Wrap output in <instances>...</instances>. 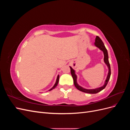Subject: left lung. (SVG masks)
<instances>
[{
	"instance_id": "obj_1",
	"label": "left lung",
	"mask_w": 130,
	"mask_h": 130,
	"mask_svg": "<svg viewBox=\"0 0 130 130\" xmlns=\"http://www.w3.org/2000/svg\"><path fill=\"white\" fill-rule=\"evenodd\" d=\"M94 45L96 46L97 48H99L100 50H101L102 52H103L104 55V61L105 63L106 64V66H107V67L108 68V72L107 74V77H106V79L104 82V84L103 86H102L101 87H98L94 89H86L81 87V86H80L79 85H78L77 82V75L75 74V70H74L71 67H69L70 68V72H71L72 76L73 78L74 84L75 86V87L78 90H80V91L82 92L89 93V94H96L98 92L101 91L102 90H103L106 87V86H107L108 82L109 80L110 76H111V67H110V64L108 61V55L107 50L106 49L103 42L102 41L101 38L99 36H96L95 42H94Z\"/></svg>"
}]
</instances>
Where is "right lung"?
I'll return each mask as SVG.
<instances>
[{
  "label": "right lung",
  "instance_id": "1",
  "mask_svg": "<svg viewBox=\"0 0 130 130\" xmlns=\"http://www.w3.org/2000/svg\"><path fill=\"white\" fill-rule=\"evenodd\" d=\"M59 78H60V76H59V75H57V78H56V82H55V85H54V86L53 87L51 88V89H50L48 91H50V90H52V89H54L55 88L56 86H57V84H58V81H59Z\"/></svg>",
  "mask_w": 130,
  "mask_h": 130
}]
</instances>
